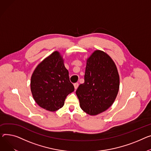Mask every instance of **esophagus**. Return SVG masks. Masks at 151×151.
I'll list each match as a JSON object with an SVG mask.
<instances>
[{
  "instance_id": "esophagus-1",
  "label": "esophagus",
  "mask_w": 151,
  "mask_h": 151,
  "mask_svg": "<svg viewBox=\"0 0 151 151\" xmlns=\"http://www.w3.org/2000/svg\"><path fill=\"white\" fill-rule=\"evenodd\" d=\"M78 86H79V84L78 83H76L74 84V87H75V88L76 90L77 88L78 87Z\"/></svg>"
}]
</instances>
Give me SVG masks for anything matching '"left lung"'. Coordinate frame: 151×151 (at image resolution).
Segmentation results:
<instances>
[{"mask_svg":"<svg viewBox=\"0 0 151 151\" xmlns=\"http://www.w3.org/2000/svg\"><path fill=\"white\" fill-rule=\"evenodd\" d=\"M119 87V77L112 59L95 50L87 59L84 83L76 91L80 107L90 115L106 111L115 101Z\"/></svg>","mask_w":151,"mask_h":151,"instance_id":"obj_1","label":"left lung"}]
</instances>
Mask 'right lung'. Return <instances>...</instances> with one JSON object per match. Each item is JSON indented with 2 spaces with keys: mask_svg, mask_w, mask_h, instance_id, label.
<instances>
[{
  "mask_svg": "<svg viewBox=\"0 0 151 151\" xmlns=\"http://www.w3.org/2000/svg\"><path fill=\"white\" fill-rule=\"evenodd\" d=\"M30 87L36 103L55 112L63 107L67 96L74 91L64 59L55 51L38 64L32 74Z\"/></svg>",
  "mask_w": 151,
  "mask_h": 151,
  "instance_id": "obj_1",
  "label": "right lung"
}]
</instances>
